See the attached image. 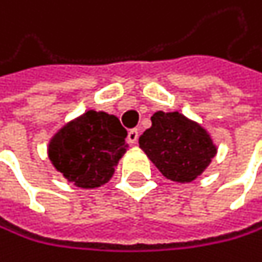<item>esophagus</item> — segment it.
<instances>
[{
    "label": "esophagus",
    "instance_id": "esophagus-1",
    "mask_svg": "<svg viewBox=\"0 0 262 262\" xmlns=\"http://www.w3.org/2000/svg\"><path fill=\"white\" fill-rule=\"evenodd\" d=\"M138 137H140V134H138V130H137V128H132V130H128V135H127V140H128V143L135 145V143L138 142Z\"/></svg>",
    "mask_w": 262,
    "mask_h": 262
}]
</instances>
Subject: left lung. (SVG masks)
<instances>
[{
  "instance_id": "8db88e82",
  "label": "left lung",
  "mask_w": 262,
  "mask_h": 262,
  "mask_svg": "<svg viewBox=\"0 0 262 262\" xmlns=\"http://www.w3.org/2000/svg\"><path fill=\"white\" fill-rule=\"evenodd\" d=\"M138 143L161 174L180 184L201 176L217 151L205 128L177 111L155 113Z\"/></svg>"
}]
</instances>
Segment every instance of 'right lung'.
Segmentation results:
<instances>
[{
    "mask_svg": "<svg viewBox=\"0 0 262 262\" xmlns=\"http://www.w3.org/2000/svg\"><path fill=\"white\" fill-rule=\"evenodd\" d=\"M127 130L116 116L86 111L64 125L50 142L53 166L80 188H96L113 177L127 151Z\"/></svg>",
    "mask_w": 262,
    "mask_h": 262,
    "instance_id": "right-lung-1",
    "label": "right lung"
}]
</instances>
